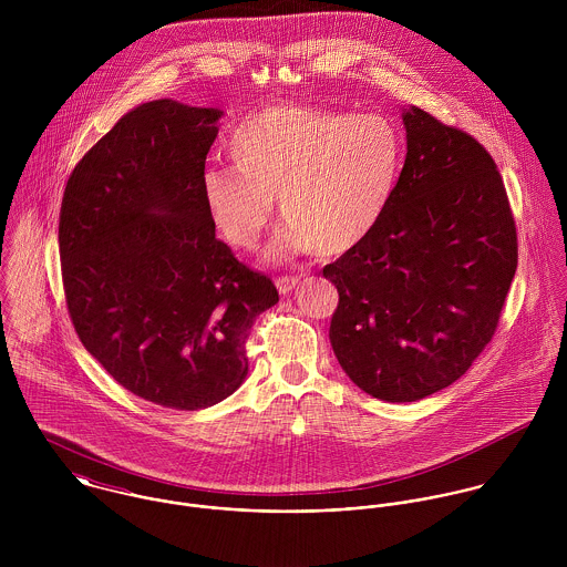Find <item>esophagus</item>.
I'll return each mask as SVG.
<instances>
[{"instance_id":"esophagus-1","label":"esophagus","mask_w":567,"mask_h":567,"mask_svg":"<svg viewBox=\"0 0 567 567\" xmlns=\"http://www.w3.org/2000/svg\"><path fill=\"white\" fill-rule=\"evenodd\" d=\"M299 277H279L277 279V290L281 292V295H290L297 286H299Z\"/></svg>"}]
</instances>
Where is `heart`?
Wrapping results in <instances>:
<instances>
[{"instance_id": "1", "label": "heart", "mask_w": 567, "mask_h": 567, "mask_svg": "<svg viewBox=\"0 0 567 567\" xmlns=\"http://www.w3.org/2000/svg\"><path fill=\"white\" fill-rule=\"evenodd\" d=\"M236 167L209 165L200 194L220 236L255 248L270 225L272 198L288 223L272 259L317 250L342 255L384 218L402 172L398 128L378 113L270 106L234 131Z\"/></svg>"}]
</instances>
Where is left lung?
<instances>
[{
    "label": "left lung",
    "instance_id": "8db88e82",
    "mask_svg": "<svg viewBox=\"0 0 567 567\" xmlns=\"http://www.w3.org/2000/svg\"><path fill=\"white\" fill-rule=\"evenodd\" d=\"M393 200L355 248L323 268L338 290L331 349L382 402L423 400L483 353L517 268V234L495 162L467 133L410 106Z\"/></svg>",
    "mask_w": 567,
    "mask_h": 567
}]
</instances>
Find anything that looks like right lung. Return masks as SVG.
Instances as JSON below:
<instances>
[{
  "instance_id": "right-lung-1",
  "label": "right lung",
  "mask_w": 567,
  "mask_h": 567,
  "mask_svg": "<svg viewBox=\"0 0 567 567\" xmlns=\"http://www.w3.org/2000/svg\"><path fill=\"white\" fill-rule=\"evenodd\" d=\"M220 117L140 104L82 157L61 205L63 288L84 349L120 386L174 410L240 389L248 329L279 301L270 277L216 238L200 194Z\"/></svg>"
}]
</instances>
